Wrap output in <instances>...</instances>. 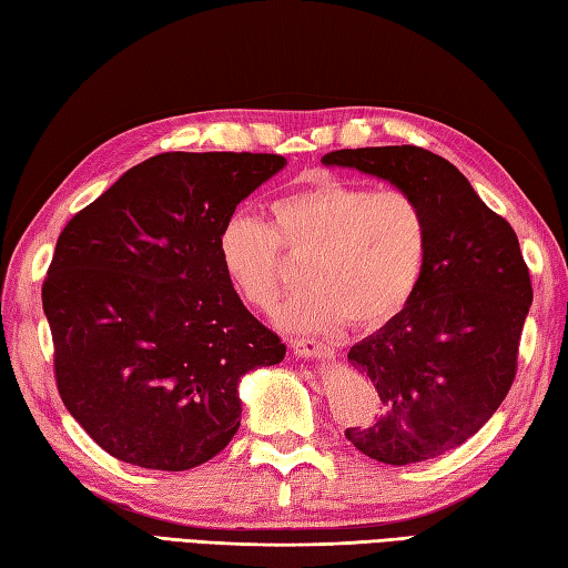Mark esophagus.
<instances>
[{
    "label": "esophagus",
    "instance_id": "obj_1",
    "mask_svg": "<svg viewBox=\"0 0 568 568\" xmlns=\"http://www.w3.org/2000/svg\"><path fill=\"white\" fill-rule=\"evenodd\" d=\"M291 348L303 358H317V361H332L334 358V348L322 344L317 339H291Z\"/></svg>",
    "mask_w": 568,
    "mask_h": 568
}]
</instances>
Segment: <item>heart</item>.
<instances>
[{
    "label": "heart",
    "instance_id": "obj_1",
    "mask_svg": "<svg viewBox=\"0 0 568 568\" xmlns=\"http://www.w3.org/2000/svg\"><path fill=\"white\" fill-rule=\"evenodd\" d=\"M271 216L268 226L232 214L216 251L236 295L263 312L285 281L276 246L305 258V287L275 312L283 329L320 334L346 320L358 329L381 327L413 300L429 256V222L409 192L322 175L277 197Z\"/></svg>",
    "mask_w": 568,
    "mask_h": 568
}]
</instances>
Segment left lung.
Instances as JSON below:
<instances>
[{
    "label": "left lung",
    "mask_w": 568,
    "mask_h": 568,
    "mask_svg": "<svg viewBox=\"0 0 568 568\" xmlns=\"http://www.w3.org/2000/svg\"><path fill=\"white\" fill-rule=\"evenodd\" d=\"M324 165L354 168L417 197L429 256L413 300L348 352L381 395V415L346 439L381 464L437 458L474 437L508 395L532 283L513 226L464 173L419 146L342 149Z\"/></svg>",
    "instance_id": "8db88e82"
}]
</instances>
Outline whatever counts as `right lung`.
Segmentation results:
<instances>
[{
  "label": "right lung",
  "mask_w": 568,
  "mask_h": 568,
  "mask_svg": "<svg viewBox=\"0 0 568 568\" xmlns=\"http://www.w3.org/2000/svg\"><path fill=\"white\" fill-rule=\"evenodd\" d=\"M285 163L275 153L153 155L60 232L41 291L58 393L119 462H210L241 425V378L283 361L285 344L226 281L216 239Z\"/></svg>",
  "instance_id": "obj_1"
}]
</instances>
